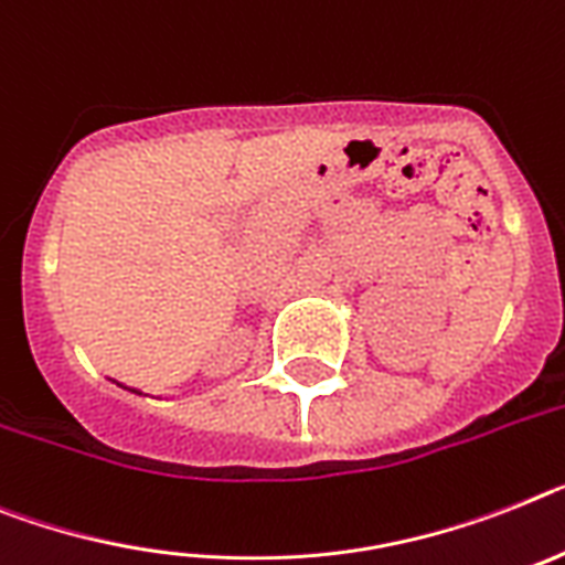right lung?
Returning a JSON list of instances; mask_svg holds the SVG:
<instances>
[{
	"mask_svg": "<svg viewBox=\"0 0 565 565\" xmlns=\"http://www.w3.org/2000/svg\"><path fill=\"white\" fill-rule=\"evenodd\" d=\"M111 382H114V379H111ZM117 385H120V382H117ZM122 387V391H129V393H137V396H143V391H137V387H126V385H120Z\"/></svg>",
	"mask_w": 565,
	"mask_h": 565,
	"instance_id": "right-lung-1",
	"label": "right lung"
}]
</instances>
